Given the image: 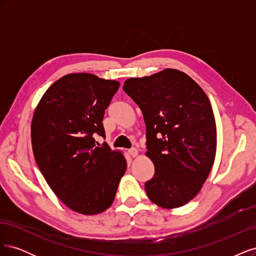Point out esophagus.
<instances>
[{
  "mask_svg": "<svg viewBox=\"0 0 256 256\" xmlns=\"http://www.w3.org/2000/svg\"><path fill=\"white\" fill-rule=\"evenodd\" d=\"M129 154L131 157H136L138 154V150L136 148H131V150H129Z\"/></svg>",
  "mask_w": 256,
  "mask_h": 256,
  "instance_id": "obj_1",
  "label": "esophagus"
}]
</instances>
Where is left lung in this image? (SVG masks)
<instances>
[{
	"label": "left lung",
	"instance_id": "1",
	"mask_svg": "<svg viewBox=\"0 0 256 256\" xmlns=\"http://www.w3.org/2000/svg\"><path fill=\"white\" fill-rule=\"evenodd\" d=\"M122 90L140 106L146 125V156L154 174L145 182L147 196L172 209L200 192L214 166L216 127L210 102L188 74L166 68L130 78Z\"/></svg>",
	"mask_w": 256,
	"mask_h": 256
}]
</instances>
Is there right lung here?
I'll use <instances>...</instances> for the list:
<instances>
[{"label":"right lung","instance_id":"right-lung-1","mask_svg":"<svg viewBox=\"0 0 256 256\" xmlns=\"http://www.w3.org/2000/svg\"><path fill=\"white\" fill-rule=\"evenodd\" d=\"M120 82L69 74L46 90L34 111L30 138L36 164L56 196L72 210L104 212L127 168L120 150L95 144L106 138L104 111Z\"/></svg>","mask_w":256,"mask_h":256}]
</instances>
